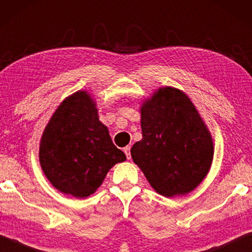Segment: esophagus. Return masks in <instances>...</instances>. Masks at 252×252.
I'll return each mask as SVG.
<instances>
[{
	"label": "esophagus",
	"mask_w": 252,
	"mask_h": 252,
	"mask_svg": "<svg viewBox=\"0 0 252 252\" xmlns=\"http://www.w3.org/2000/svg\"><path fill=\"white\" fill-rule=\"evenodd\" d=\"M123 152L126 153V156L127 159L131 158V153H130V146H126V147H125V149H123Z\"/></svg>",
	"instance_id": "1"
}]
</instances>
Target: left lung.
<instances>
[{"label": "left lung", "mask_w": 252, "mask_h": 252, "mask_svg": "<svg viewBox=\"0 0 252 252\" xmlns=\"http://www.w3.org/2000/svg\"><path fill=\"white\" fill-rule=\"evenodd\" d=\"M141 131L131 156L159 194H186L207 175L213 140L185 93L159 88L142 105Z\"/></svg>", "instance_id": "left-lung-1"}]
</instances>
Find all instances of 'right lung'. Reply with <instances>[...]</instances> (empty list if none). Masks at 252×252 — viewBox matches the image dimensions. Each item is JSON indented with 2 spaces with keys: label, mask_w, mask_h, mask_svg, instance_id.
I'll use <instances>...</instances> for the list:
<instances>
[{
  "label": "right lung",
  "mask_w": 252,
  "mask_h": 252,
  "mask_svg": "<svg viewBox=\"0 0 252 252\" xmlns=\"http://www.w3.org/2000/svg\"><path fill=\"white\" fill-rule=\"evenodd\" d=\"M95 106L86 92L67 97L40 140L39 162L46 178L61 192L78 198L95 192L110 168L126 158L112 142Z\"/></svg>",
  "instance_id": "1"
}]
</instances>
